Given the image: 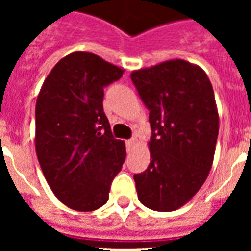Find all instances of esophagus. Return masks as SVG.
Returning a JSON list of instances; mask_svg holds the SVG:
<instances>
[{
  "mask_svg": "<svg viewBox=\"0 0 251 251\" xmlns=\"http://www.w3.org/2000/svg\"><path fill=\"white\" fill-rule=\"evenodd\" d=\"M135 143H137V139L135 138H133V139H129V141L126 142V147H127V150H131L135 146Z\"/></svg>",
  "mask_w": 251,
  "mask_h": 251,
  "instance_id": "obj_1",
  "label": "esophagus"
}]
</instances>
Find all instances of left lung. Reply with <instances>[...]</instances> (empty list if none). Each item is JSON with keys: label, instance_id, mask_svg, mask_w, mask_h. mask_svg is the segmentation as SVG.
Here are the masks:
<instances>
[{"label": "left lung", "instance_id": "8db88e82", "mask_svg": "<svg viewBox=\"0 0 251 251\" xmlns=\"http://www.w3.org/2000/svg\"><path fill=\"white\" fill-rule=\"evenodd\" d=\"M130 78L152 129L149 168L134 175L138 199L150 210H178L198 193L214 161L219 113L212 84L185 60L134 70Z\"/></svg>", "mask_w": 251, "mask_h": 251}]
</instances>
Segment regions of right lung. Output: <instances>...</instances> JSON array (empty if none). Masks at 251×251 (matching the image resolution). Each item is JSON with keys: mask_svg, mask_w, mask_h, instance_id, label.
Instances as JSON below:
<instances>
[{"mask_svg": "<svg viewBox=\"0 0 251 251\" xmlns=\"http://www.w3.org/2000/svg\"><path fill=\"white\" fill-rule=\"evenodd\" d=\"M124 69L88 52L61 58L36 100L35 149L53 194L75 211L104 206L126 157L102 110L104 87Z\"/></svg>", "mask_w": 251, "mask_h": 251, "instance_id": "add662e5", "label": "right lung"}]
</instances>
